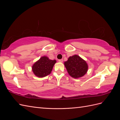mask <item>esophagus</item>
I'll use <instances>...</instances> for the list:
<instances>
[{
  "label": "esophagus",
  "instance_id": "obj_1",
  "mask_svg": "<svg viewBox=\"0 0 120 120\" xmlns=\"http://www.w3.org/2000/svg\"><path fill=\"white\" fill-rule=\"evenodd\" d=\"M59 61L60 63H63V59H61V60H59Z\"/></svg>",
  "mask_w": 120,
  "mask_h": 120
}]
</instances>
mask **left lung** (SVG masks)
<instances>
[{
    "label": "left lung",
    "instance_id": "1",
    "mask_svg": "<svg viewBox=\"0 0 120 120\" xmlns=\"http://www.w3.org/2000/svg\"><path fill=\"white\" fill-rule=\"evenodd\" d=\"M64 65L68 74L75 79L83 77L88 71L89 68L86 61L77 54L69 57Z\"/></svg>",
    "mask_w": 120,
    "mask_h": 120
}]
</instances>
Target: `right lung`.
Instances as JSON below:
<instances>
[{
    "label": "right lung",
    "mask_w": 120,
    "mask_h": 120,
    "mask_svg": "<svg viewBox=\"0 0 120 120\" xmlns=\"http://www.w3.org/2000/svg\"><path fill=\"white\" fill-rule=\"evenodd\" d=\"M56 62L55 60H50L48 56H43L32 65V71L38 78L46 77L51 73Z\"/></svg>",
    "instance_id": "obj_1"
}]
</instances>
